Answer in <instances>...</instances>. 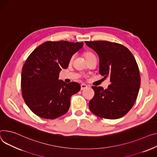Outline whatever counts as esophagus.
<instances>
[{
  "instance_id": "esophagus-1",
  "label": "esophagus",
  "mask_w": 157,
  "mask_h": 157,
  "mask_svg": "<svg viewBox=\"0 0 157 157\" xmlns=\"http://www.w3.org/2000/svg\"><path fill=\"white\" fill-rule=\"evenodd\" d=\"M88 88V86L85 85V84H81V90H84Z\"/></svg>"
}]
</instances>
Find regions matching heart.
<instances>
[{
    "mask_svg": "<svg viewBox=\"0 0 157 157\" xmlns=\"http://www.w3.org/2000/svg\"><path fill=\"white\" fill-rule=\"evenodd\" d=\"M85 57H86V59H87L88 58H89V57H90L91 56H93V54H91V53H90V52H86V53L85 54ZM73 58H74V56H72V57H71V61H72V60Z\"/></svg>",
    "mask_w": 157,
    "mask_h": 157,
    "instance_id": "b5f03b06",
    "label": "heart"
}]
</instances>
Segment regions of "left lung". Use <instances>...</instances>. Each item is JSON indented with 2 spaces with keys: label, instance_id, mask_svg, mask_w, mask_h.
Returning a JSON list of instances; mask_svg holds the SVG:
<instances>
[{
  "label": "left lung",
  "instance_id": "obj_1",
  "mask_svg": "<svg viewBox=\"0 0 157 157\" xmlns=\"http://www.w3.org/2000/svg\"><path fill=\"white\" fill-rule=\"evenodd\" d=\"M99 57V72L109 78L107 89L93 86L95 96L89 102L90 111L104 119L125 116L137 98L141 84L137 62L130 50L122 45L107 41H85Z\"/></svg>",
  "mask_w": 157,
  "mask_h": 157
}]
</instances>
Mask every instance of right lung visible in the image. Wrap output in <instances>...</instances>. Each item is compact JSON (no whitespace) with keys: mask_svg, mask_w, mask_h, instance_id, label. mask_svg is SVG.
<instances>
[{"mask_svg":"<svg viewBox=\"0 0 157 157\" xmlns=\"http://www.w3.org/2000/svg\"><path fill=\"white\" fill-rule=\"evenodd\" d=\"M82 47L83 42L47 41L29 56L23 67L21 84L26 104L36 116L54 119L68 111L71 97L81 86L59 79V72L67 68L72 56Z\"/></svg>","mask_w":157,"mask_h":157,"instance_id":"1","label":"right lung"}]
</instances>
